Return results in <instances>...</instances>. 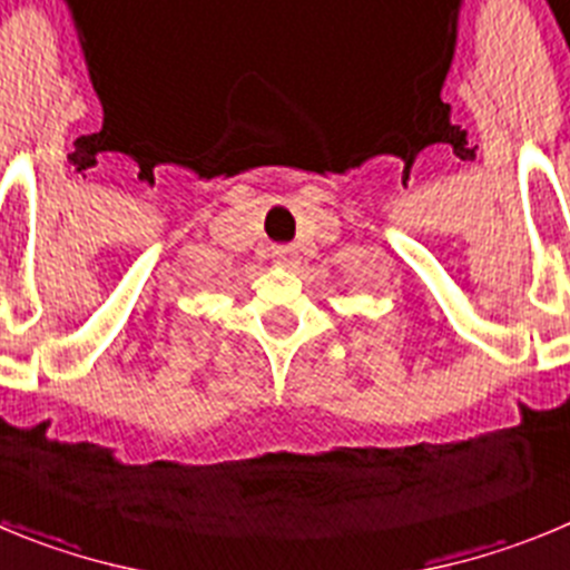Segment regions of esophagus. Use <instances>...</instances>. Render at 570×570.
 Segmentation results:
<instances>
[{"instance_id":"1","label":"esophagus","mask_w":570,"mask_h":570,"mask_svg":"<svg viewBox=\"0 0 570 570\" xmlns=\"http://www.w3.org/2000/svg\"><path fill=\"white\" fill-rule=\"evenodd\" d=\"M273 258L278 261L281 266H286V269H295V266H297V249H292V247H275V249H273Z\"/></svg>"}]
</instances>
